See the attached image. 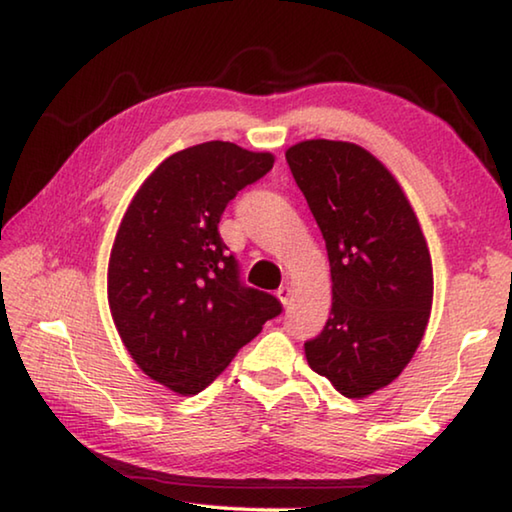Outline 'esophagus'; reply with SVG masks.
Listing matches in <instances>:
<instances>
[{
  "instance_id": "34e87169",
  "label": "esophagus",
  "mask_w": 512,
  "mask_h": 512,
  "mask_svg": "<svg viewBox=\"0 0 512 512\" xmlns=\"http://www.w3.org/2000/svg\"><path fill=\"white\" fill-rule=\"evenodd\" d=\"M275 296H277V300H280V302H282V305H284V307H287V305H291V298H293V289L289 287V284H284V287H280V289H277V293H275Z\"/></svg>"
}]
</instances>
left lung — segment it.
Instances as JSON below:
<instances>
[{
    "label": "left lung",
    "mask_w": 512,
    "mask_h": 512,
    "mask_svg": "<svg viewBox=\"0 0 512 512\" xmlns=\"http://www.w3.org/2000/svg\"><path fill=\"white\" fill-rule=\"evenodd\" d=\"M293 178L323 232L332 311L305 357L350 400L409 366L433 305V268L420 221L397 178L359 144L305 140L287 149Z\"/></svg>",
    "instance_id": "left-lung-1"
}]
</instances>
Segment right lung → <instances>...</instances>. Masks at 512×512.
<instances>
[{
	"label": "right lung",
	"instance_id": "right-lung-1",
	"mask_svg": "<svg viewBox=\"0 0 512 512\" xmlns=\"http://www.w3.org/2000/svg\"><path fill=\"white\" fill-rule=\"evenodd\" d=\"M273 162L232 142L189 146L153 169L119 223L110 314L140 370L173 393H201L282 311L268 293L241 287L219 235L225 205Z\"/></svg>",
	"mask_w": 512,
	"mask_h": 512
}]
</instances>
